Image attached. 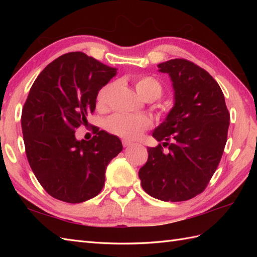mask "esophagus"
<instances>
[{
    "label": "esophagus",
    "mask_w": 257,
    "mask_h": 257,
    "mask_svg": "<svg viewBox=\"0 0 257 257\" xmlns=\"http://www.w3.org/2000/svg\"><path fill=\"white\" fill-rule=\"evenodd\" d=\"M122 146L124 147V148H127V147H130V146H133V143L132 141H129V140H122Z\"/></svg>",
    "instance_id": "obj_1"
}]
</instances>
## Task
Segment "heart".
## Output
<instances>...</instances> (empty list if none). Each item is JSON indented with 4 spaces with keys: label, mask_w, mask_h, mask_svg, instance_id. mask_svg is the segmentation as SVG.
Masks as SVG:
<instances>
[{
    "label": "heart",
    "mask_w": 257,
    "mask_h": 257,
    "mask_svg": "<svg viewBox=\"0 0 257 257\" xmlns=\"http://www.w3.org/2000/svg\"><path fill=\"white\" fill-rule=\"evenodd\" d=\"M135 88L138 95L145 100L152 101L160 98L163 92L161 83L154 76L143 75L135 79ZM111 85H105L97 94V107L105 108L108 102ZM151 127V120L144 114H125L114 113L106 121V129L110 134L124 139L134 140L143 135L144 132Z\"/></svg>",
    "instance_id": "b5f03b06"
}]
</instances>
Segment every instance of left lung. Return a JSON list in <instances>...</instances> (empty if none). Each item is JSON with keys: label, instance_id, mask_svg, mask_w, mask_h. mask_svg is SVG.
I'll list each match as a JSON object with an SVG mask.
<instances>
[{"label": "left lung", "instance_id": "8db88e82", "mask_svg": "<svg viewBox=\"0 0 257 257\" xmlns=\"http://www.w3.org/2000/svg\"><path fill=\"white\" fill-rule=\"evenodd\" d=\"M158 67L171 77L176 101L152 134L161 144L148 148L139 178L143 189L158 200L187 201L203 192L219 166L230 113L221 87L205 69L184 58Z\"/></svg>", "mask_w": 257, "mask_h": 257}]
</instances>
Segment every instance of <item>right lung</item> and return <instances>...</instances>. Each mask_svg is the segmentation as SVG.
Here are the masks:
<instances>
[{
  "label": "right lung",
  "instance_id": "1",
  "mask_svg": "<svg viewBox=\"0 0 257 257\" xmlns=\"http://www.w3.org/2000/svg\"><path fill=\"white\" fill-rule=\"evenodd\" d=\"M114 75L116 68L73 52L48 64L32 85L21 119L25 152L53 198L67 203L95 198L108 163L122 150L118 137L97 127L90 140L75 138V130L95 111L98 91Z\"/></svg>",
  "mask_w": 257,
  "mask_h": 257
}]
</instances>
